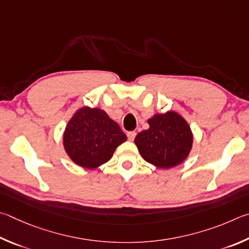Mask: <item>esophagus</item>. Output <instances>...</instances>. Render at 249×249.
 Here are the masks:
<instances>
[{"label": "esophagus", "instance_id": "1", "mask_svg": "<svg viewBox=\"0 0 249 249\" xmlns=\"http://www.w3.org/2000/svg\"><path fill=\"white\" fill-rule=\"evenodd\" d=\"M136 136H137V133L134 132V131H129L127 133V137H128V139H129L130 141H133L134 138H136Z\"/></svg>", "mask_w": 249, "mask_h": 249}]
</instances>
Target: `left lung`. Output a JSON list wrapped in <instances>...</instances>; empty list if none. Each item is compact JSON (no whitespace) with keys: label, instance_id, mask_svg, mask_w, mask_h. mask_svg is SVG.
<instances>
[{"label":"left lung","instance_id":"8db88e82","mask_svg":"<svg viewBox=\"0 0 249 249\" xmlns=\"http://www.w3.org/2000/svg\"><path fill=\"white\" fill-rule=\"evenodd\" d=\"M150 128L143 130L134 143L147 163L163 169L184 162L193 147V132L179 113H156L147 120Z\"/></svg>","mask_w":249,"mask_h":249}]
</instances>
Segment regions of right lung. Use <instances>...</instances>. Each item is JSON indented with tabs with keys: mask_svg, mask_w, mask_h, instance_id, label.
<instances>
[{
	"mask_svg": "<svg viewBox=\"0 0 249 249\" xmlns=\"http://www.w3.org/2000/svg\"><path fill=\"white\" fill-rule=\"evenodd\" d=\"M127 140L119 124L99 108L82 107L68 122L63 134L67 154L78 166L99 167Z\"/></svg>",
	"mask_w": 249,
	"mask_h": 249,
	"instance_id": "obj_1",
	"label": "right lung"
}]
</instances>
